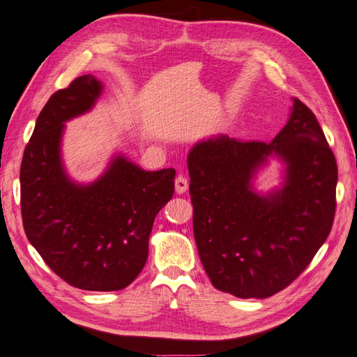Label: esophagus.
<instances>
[{"label":"esophagus","instance_id":"34e87169","mask_svg":"<svg viewBox=\"0 0 357 357\" xmlns=\"http://www.w3.org/2000/svg\"><path fill=\"white\" fill-rule=\"evenodd\" d=\"M189 188V181L183 176H177L176 177V192L177 194H185Z\"/></svg>","mask_w":357,"mask_h":357}]
</instances>
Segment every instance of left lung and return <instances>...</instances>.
<instances>
[{"label": "left lung", "mask_w": 357, "mask_h": 357, "mask_svg": "<svg viewBox=\"0 0 357 357\" xmlns=\"http://www.w3.org/2000/svg\"><path fill=\"white\" fill-rule=\"evenodd\" d=\"M269 157L285 163L282 188L264 196L252 178ZM194 236L216 289L266 298L307 268L332 230L337 167L312 110L294 98L271 142L220 135L188 155Z\"/></svg>", "instance_id": "obj_1"}]
</instances>
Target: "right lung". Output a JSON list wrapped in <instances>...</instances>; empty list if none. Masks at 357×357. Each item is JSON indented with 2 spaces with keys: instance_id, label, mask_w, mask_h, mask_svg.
<instances>
[{
  "instance_id": "right-lung-1",
  "label": "right lung",
  "mask_w": 357,
  "mask_h": 357,
  "mask_svg": "<svg viewBox=\"0 0 357 357\" xmlns=\"http://www.w3.org/2000/svg\"><path fill=\"white\" fill-rule=\"evenodd\" d=\"M102 84L82 75L51 95L21 163V213L30 244L74 288L119 291L149 257L155 215L174 194L176 169L145 171L124 155L92 183L68 177L60 154L65 123L89 112Z\"/></svg>"
}]
</instances>
